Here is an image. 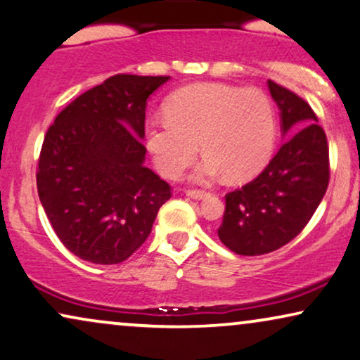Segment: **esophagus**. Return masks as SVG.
Instances as JSON below:
<instances>
[{
  "label": "esophagus",
  "mask_w": 360,
  "mask_h": 360,
  "mask_svg": "<svg viewBox=\"0 0 360 360\" xmlns=\"http://www.w3.org/2000/svg\"><path fill=\"white\" fill-rule=\"evenodd\" d=\"M186 197H190L193 200H202L205 197H208V193L203 190H186Z\"/></svg>",
  "instance_id": "34e87169"
}]
</instances>
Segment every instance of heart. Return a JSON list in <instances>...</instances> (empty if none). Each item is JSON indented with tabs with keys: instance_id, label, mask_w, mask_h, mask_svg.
<instances>
[{
	"instance_id": "1",
	"label": "heart",
	"mask_w": 360,
	"mask_h": 360,
	"mask_svg": "<svg viewBox=\"0 0 360 360\" xmlns=\"http://www.w3.org/2000/svg\"><path fill=\"white\" fill-rule=\"evenodd\" d=\"M165 115L147 124L146 143L157 169L170 179L195 162L200 147L208 157L198 180L225 174L235 181L248 180L274 150L276 109L259 89L195 82L167 99Z\"/></svg>"
}]
</instances>
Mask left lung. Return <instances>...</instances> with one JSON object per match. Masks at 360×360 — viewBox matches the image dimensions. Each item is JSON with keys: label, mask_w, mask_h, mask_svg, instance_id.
I'll list each match as a JSON object with an SVG mask.
<instances>
[{"label": "left lung", "mask_w": 360, "mask_h": 360, "mask_svg": "<svg viewBox=\"0 0 360 360\" xmlns=\"http://www.w3.org/2000/svg\"><path fill=\"white\" fill-rule=\"evenodd\" d=\"M286 140L253 181L226 195L218 236L243 256L271 253L296 238L329 185V147L304 99L268 81Z\"/></svg>", "instance_id": "1"}]
</instances>
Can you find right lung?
Masks as SVG:
<instances>
[{"label":"right lung","mask_w":360,"mask_h":360,"mask_svg":"<svg viewBox=\"0 0 360 360\" xmlns=\"http://www.w3.org/2000/svg\"><path fill=\"white\" fill-rule=\"evenodd\" d=\"M169 76L117 74L59 112L44 135L37 193L51 226L84 261L117 264L150 235L172 197L143 165L147 99Z\"/></svg>","instance_id":"1"}]
</instances>
